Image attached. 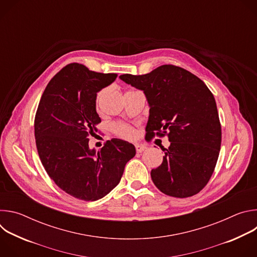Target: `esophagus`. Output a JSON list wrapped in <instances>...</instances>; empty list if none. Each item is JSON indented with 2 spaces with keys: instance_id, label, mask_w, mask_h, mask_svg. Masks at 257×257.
<instances>
[{
  "instance_id": "34e87169",
  "label": "esophagus",
  "mask_w": 257,
  "mask_h": 257,
  "mask_svg": "<svg viewBox=\"0 0 257 257\" xmlns=\"http://www.w3.org/2000/svg\"><path fill=\"white\" fill-rule=\"evenodd\" d=\"M135 149H136L137 153H142V152H144L146 150V146L137 143V144H135Z\"/></svg>"
}]
</instances>
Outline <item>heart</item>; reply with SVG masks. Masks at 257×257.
<instances>
[{
  "label": "heart",
  "instance_id": "obj_1",
  "mask_svg": "<svg viewBox=\"0 0 257 257\" xmlns=\"http://www.w3.org/2000/svg\"><path fill=\"white\" fill-rule=\"evenodd\" d=\"M106 91H107V89L103 88V89H101L100 91L97 92L96 98H95V103H96L97 106L99 105V102H100L101 98L103 97V95L106 93ZM113 129H114L115 133L118 136H120L122 138H125V139H133L135 137V134H136L135 130L131 126L123 124V123H119V124L114 125Z\"/></svg>",
  "mask_w": 257,
  "mask_h": 257
}]
</instances>
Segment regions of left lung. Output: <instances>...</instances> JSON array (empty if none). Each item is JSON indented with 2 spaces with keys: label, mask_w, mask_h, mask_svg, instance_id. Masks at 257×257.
Instances as JSON below:
<instances>
[{
  "label": "left lung",
  "mask_w": 257,
  "mask_h": 257,
  "mask_svg": "<svg viewBox=\"0 0 257 257\" xmlns=\"http://www.w3.org/2000/svg\"><path fill=\"white\" fill-rule=\"evenodd\" d=\"M120 79L144 92L150 105L146 137L168 135L162 165L151 176L163 193L185 198L197 194L209 181L218 158L222 129L214 97L189 71L163 65L144 75Z\"/></svg>",
  "instance_id": "left-lung-1"
}]
</instances>
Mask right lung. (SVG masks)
Segmentation results:
<instances>
[{
  "instance_id": "obj_1",
  "label": "right lung",
  "mask_w": 257,
  "mask_h": 257,
  "mask_svg": "<svg viewBox=\"0 0 257 257\" xmlns=\"http://www.w3.org/2000/svg\"><path fill=\"white\" fill-rule=\"evenodd\" d=\"M117 76L69 64L51 79L36 111L35 143L45 170L58 187L81 200L94 201L111 192L136 154L132 143L117 138L98 152L88 145L101 122L96 93Z\"/></svg>"
}]
</instances>
